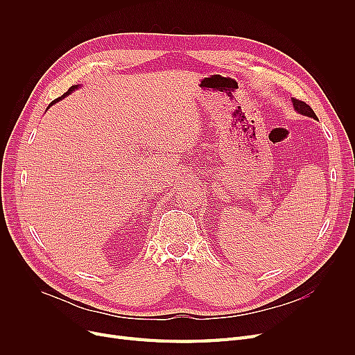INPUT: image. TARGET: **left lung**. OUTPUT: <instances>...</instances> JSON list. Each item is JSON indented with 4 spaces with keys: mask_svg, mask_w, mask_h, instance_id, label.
Instances as JSON below:
<instances>
[{
    "mask_svg": "<svg viewBox=\"0 0 355 355\" xmlns=\"http://www.w3.org/2000/svg\"><path fill=\"white\" fill-rule=\"evenodd\" d=\"M292 105H293V109L297 112V114H301V115L308 116V118H313V119H316L315 112H313V110L311 109V106H309V105H306L305 102H302V101H297V99H293V98H292Z\"/></svg>",
    "mask_w": 355,
    "mask_h": 355,
    "instance_id": "left-lung-1",
    "label": "left lung"
}]
</instances>
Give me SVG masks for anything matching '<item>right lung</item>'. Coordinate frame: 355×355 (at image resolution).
Instances as JSON below:
<instances>
[{
	"label": "right lung",
	"instance_id": "right-lung-1",
	"mask_svg": "<svg viewBox=\"0 0 355 355\" xmlns=\"http://www.w3.org/2000/svg\"><path fill=\"white\" fill-rule=\"evenodd\" d=\"M78 87H80V86H79V85H74V86H71V87H70V89H69V90H67V92L64 93V95H63V96H60V98H58V99H54V101H53V102H51V103L49 105V107H50L51 105H54V103H58L59 101H62V99H63V98H66L67 95H70V93H71V92H74V90H76ZM49 107H47V109H49Z\"/></svg>",
	"mask_w": 355,
	"mask_h": 355
}]
</instances>
